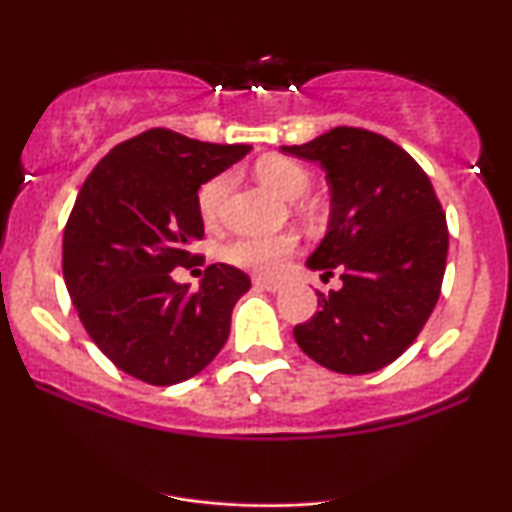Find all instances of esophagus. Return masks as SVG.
<instances>
[{
  "label": "esophagus",
  "mask_w": 512,
  "mask_h": 512,
  "mask_svg": "<svg viewBox=\"0 0 512 512\" xmlns=\"http://www.w3.org/2000/svg\"><path fill=\"white\" fill-rule=\"evenodd\" d=\"M252 284H255L257 289L272 291V293H276V291L284 289V284H281V281H276V279H267V276H255V279H252Z\"/></svg>",
  "instance_id": "obj_1"
}]
</instances>
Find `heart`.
Segmentation results:
<instances>
[{
	"label": "heart",
	"mask_w": 512,
	"mask_h": 512,
	"mask_svg": "<svg viewBox=\"0 0 512 512\" xmlns=\"http://www.w3.org/2000/svg\"><path fill=\"white\" fill-rule=\"evenodd\" d=\"M257 175L264 185L284 195L286 199H298L313 185V175L305 170L301 163L289 161V158H264L257 163ZM233 178L231 173L214 175L204 182L197 192V209L202 221L209 228L219 226L226 214V202L231 195ZM298 250L296 233H276V236H243L231 240L223 248V260L233 267L250 269V272L272 274L281 267L293 252Z\"/></svg>",
	"instance_id": "obj_1"
}]
</instances>
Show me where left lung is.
Segmentation results:
<instances>
[{
    "instance_id": "1",
    "label": "left lung",
    "mask_w": 512,
    "mask_h": 512,
    "mask_svg": "<svg viewBox=\"0 0 512 512\" xmlns=\"http://www.w3.org/2000/svg\"><path fill=\"white\" fill-rule=\"evenodd\" d=\"M327 173V236L308 257L339 291L293 337L303 354L344 375L390 366L436 308L448 260V223L424 168L402 146L361 127H334L313 142L281 146Z\"/></svg>"
}]
</instances>
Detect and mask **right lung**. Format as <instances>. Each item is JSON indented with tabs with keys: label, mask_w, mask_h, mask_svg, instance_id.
<instances>
[{
	"label": "right lung",
	"mask_w": 512,
	"mask_h": 512,
	"mask_svg": "<svg viewBox=\"0 0 512 512\" xmlns=\"http://www.w3.org/2000/svg\"><path fill=\"white\" fill-rule=\"evenodd\" d=\"M250 149L146 129L103 156L76 195L64 228V284L88 337L132 378L182 383L226 344L250 276L209 264L190 291L170 272L199 260L190 252L204 236L197 190Z\"/></svg>",
	"instance_id": "add662e5"
}]
</instances>
